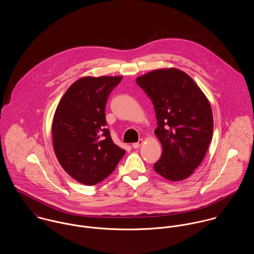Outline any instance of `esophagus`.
I'll use <instances>...</instances> for the list:
<instances>
[{"mask_svg": "<svg viewBox=\"0 0 254 254\" xmlns=\"http://www.w3.org/2000/svg\"><path fill=\"white\" fill-rule=\"evenodd\" d=\"M142 144H143V139H139L138 142H136V143H133V144H132V147H133L134 149H137V148H139V147H140Z\"/></svg>", "mask_w": 254, "mask_h": 254, "instance_id": "esophagus-1", "label": "esophagus"}]
</instances>
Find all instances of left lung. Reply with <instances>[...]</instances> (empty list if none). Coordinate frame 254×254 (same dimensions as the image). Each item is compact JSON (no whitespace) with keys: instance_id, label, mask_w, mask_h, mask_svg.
I'll use <instances>...</instances> for the list:
<instances>
[{"instance_id":"obj_1","label":"left lung","mask_w":254,"mask_h":254,"mask_svg":"<svg viewBox=\"0 0 254 254\" xmlns=\"http://www.w3.org/2000/svg\"><path fill=\"white\" fill-rule=\"evenodd\" d=\"M151 98L158 120L155 134L163 146L157 173L181 181L202 162L213 133L208 99L185 72L176 68L153 70L136 79Z\"/></svg>"}]
</instances>
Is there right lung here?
<instances>
[{
    "label": "right lung",
    "instance_id": "add662e5",
    "mask_svg": "<svg viewBox=\"0 0 254 254\" xmlns=\"http://www.w3.org/2000/svg\"><path fill=\"white\" fill-rule=\"evenodd\" d=\"M122 76H86L69 86L53 120L57 160L76 181L92 186L113 172L126 150L114 143L105 128L107 98Z\"/></svg>",
    "mask_w": 254,
    "mask_h": 254
}]
</instances>
